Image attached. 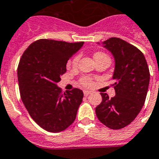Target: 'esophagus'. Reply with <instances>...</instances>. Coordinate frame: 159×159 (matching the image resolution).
I'll return each instance as SVG.
<instances>
[{"label":"esophagus","instance_id":"obj_1","mask_svg":"<svg viewBox=\"0 0 159 159\" xmlns=\"http://www.w3.org/2000/svg\"><path fill=\"white\" fill-rule=\"evenodd\" d=\"M90 93H91V92H90V91H88V90H84V95L85 97H88V96H89Z\"/></svg>","mask_w":159,"mask_h":159}]
</instances>
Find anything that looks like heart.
Instances as JSON below:
<instances>
[{
  "label": "heart",
  "mask_w": 159,
  "mask_h": 159,
  "mask_svg": "<svg viewBox=\"0 0 159 159\" xmlns=\"http://www.w3.org/2000/svg\"><path fill=\"white\" fill-rule=\"evenodd\" d=\"M100 57H107V54H105L104 52H98L95 53L94 59H97V58ZM79 60H80V56L75 55L68 61L67 66L69 67H73V68H75L78 65ZM80 83L81 84V85L84 86V87H90L93 84V79L91 77H89V76H83V77H81L80 79Z\"/></svg>",
  "instance_id": "heart-1"
}]
</instances>
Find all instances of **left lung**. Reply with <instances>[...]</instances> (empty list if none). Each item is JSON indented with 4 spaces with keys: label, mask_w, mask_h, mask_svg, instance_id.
I'll list each match as a JSON object with an SVG mask.
<instances>
[{
    "label": "left lung",
    "mask_w": 159,
    "mask_h": 159,
    "mask_svg": "<svg viewBox=\"0 0 159 159\" xmlns=\"http://www.w3.org/2000/svg\"><path fill=\"white\" fill-rule=\"evenodd\" d=\"M115 59L112 85L115 97L101 93L102 102L95 108L98 120L107 127L118 130L134 120L144 106L149 84V70L144 54L119 38L103 42Z\"/></svg>",
    "instance_id": "8db88e82"
}]
</instances>
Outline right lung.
<instances>
[{"instance_id":"obj_1","label":"right lung","mask_w":159,"mask_h":159,"mask_svg":"<svg viewBox=\"0 0 159 159\" xmlns=\"http://www.w3.org/2000/svg\"><path fill=\"white\" fill-rule=\"evenodd\" d=\"M83 44L39 39L20 58L17 70L20 97L33 120L47 131H62L75 120L83 91L75 88L63 93L57 84L66 72L67 61Z\"/></svg>"}]
</instances>
